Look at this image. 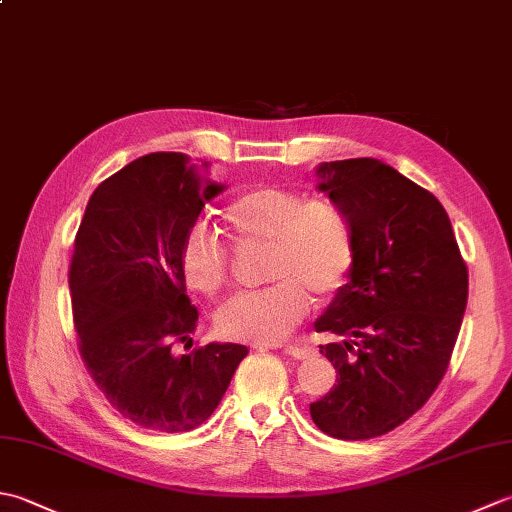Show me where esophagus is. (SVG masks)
Returning <instances> with one entry per match:
<instances>
[{
	"instance_id": "esophagus-1",
	"label": "esophagus",
	"mask_w": 512,
	"mask_h": 512,
	"mask_svg": "<svg viewBox=\"0 0 512 512\" xmlns=\"http://www.w3.org/2000/svg\"><path fill=\"white\" fill-rule=\"evenodd\" d=\"M255 347H259V350H275V347H281V345H255ZM281 350L290 356H295L297 361H306V358H312L317 354L314 352V347H301V345H284Z\"/></svg>"
}]
</instances>
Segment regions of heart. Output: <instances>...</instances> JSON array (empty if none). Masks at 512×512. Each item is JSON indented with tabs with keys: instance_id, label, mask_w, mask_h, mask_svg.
I'll use <instances>...</instances> for the list:
<instances>
[{
	"instance_id": "b5f03b06",
	"label": "heart",
	"mask_w": 512,
	"mask_h": 512,
	"mask_svg": "<svg viewBox=\"0 0 512 512\" xmlns=\"http://www.w3.org/2000/svg\"><path fill=\"white\" fill-rule=\"evenodd\" d=\"M224 222L242 244H266L264 277L270 281L217 310L215 328L226 339L275 345L306 317L310 297L330 299L350 279L354 228L330 198L259 184L226 202ZM180 270L191 290L215 297L231 277V255L213 231L193 224L180 246Z\"/></svg>"
}]
</instances>
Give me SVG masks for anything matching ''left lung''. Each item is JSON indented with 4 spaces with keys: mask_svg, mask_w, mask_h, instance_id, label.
I'll use <instances>...</instances> for the list:
<instances>
[{
    "mask_svg": "<svg viewBox=\"0 0 512 512\" xmlns=\"http://www.w3.org/2000/svg\"><path fill=\"white\" fill-rule=\"evenodd\" d=\"M319 189L347 213L350 281L314 323L343 336L319 345L336 385L312 402L314 424L369 440L409 420L447 372L469 299V270L438 198L374 158L323 162Z\"/></svg>",
    "mask_w": 512,
    "mask_h": 512,
    "instance_id": "8db88e82",
    "label": "left lung"
}]
</instances>
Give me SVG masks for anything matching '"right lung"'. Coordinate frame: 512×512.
Listing matches in <instances>:
<instances>
[{
  "mask_svg": "<svg viewBox=\"0 0 512 512\" xmlns=\"http://www.w3.org/2000/svg\"><path fill=\"white\" fill-rule=\"evenodd\" d=\"M222 189L189 156L158 151L96 187L74 237L68 281L81 358L107 402L143 429L200 427L248 354L237 343L173 354L198 328L182 239Z\"/></svg>",
  "mask_w": 512,
  "mask_h": 512,
  "instance_id": "right-lung-1",
  "label": "right lung"
}]
</instances>
